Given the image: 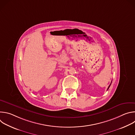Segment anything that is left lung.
Returning a JSON list of instances; mask_svg holds the SVG:
<instances>
[{
	"label": "left lung",
	"mask_w": 135,
	"mask_h": 135,
	"mask_svg": "<svg viewBox=\"0 0 135 135\" xmlns=\"http://www.w3.org/2000/svg\"><path fill=\"white\" fill-rule=\"evenodd\" d=\"M111 83H112V82H111ZM110 84H111V83H110ZM110 85H109V86H108V89H107V90H108V89H109V86H110Z\"/></svg>",
	"instance_id": "8db88e82"
}]
</instances>
